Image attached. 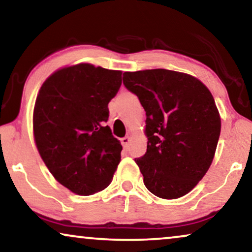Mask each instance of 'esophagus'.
I'll return each instance as SVG.
<instances>
[{"instance_id": "34e87169", "label": "esophagus", "mask_w": 252, "mask_h": 252, "mask_svg": "<svg viewBox=\"0 0 252 252\" xmlns=\"http://www.w3.org/2000/svg\"><path fill=\"white\" fill-rule=\"evenodd\" d=\"M122 144H123V147L124 148H127L128 147V144H129V142H130V137L129 136H125V137H123L122 140Z\"/></svg>"}]
</instances>
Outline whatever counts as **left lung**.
Wrapping results in <instances>:
<instances>
[{
	"mask_svg": "<svg viewBox=\"0 0 252 252\" xmlns=\"http://www.w3.org/2000/svg\"><path fill=\"white\" fill-rule=\"evenodd\" d=\"M123 81L147 116V153L135 158L144 185L160 198L185 196L208 172L218 144L221 120L211 92L165 68L125 72Z\"/></svg>",
	"mask_w": 252,
	"mask_h": 252,
	"instance_id": "left-lung-1",
	"label": "left lung"
}]
</instances>
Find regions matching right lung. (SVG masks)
I'll list each match as a JSON object with an SVG mask.
<instances>
[{
	"instance_id": "add662e5",
	"label": "right lung",
	"mask_w": 252,
	"mask_h": 252,
	"mask_svg": "<svg viewBox=\"0 0 252 252\" xmlns=\"http://www.w3.org/2000/svg\"><path fill=\"white\" fill-rule=\"evenodd\" d=\"M122 73L88 63L63 67L43 82L36 96L37 150L54 178L77 195L108 187L122 158V144L105 126Z\"/></svg>"
}]
</instances>
